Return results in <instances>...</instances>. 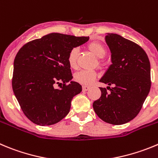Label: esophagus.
Returning <instances> with one entry per match:
<instances>
[{
	"mask_svg": "<svg viewBox=\"0 0 158 158\" xmlns=\"http://www.w3.org/2000/svg\"><path fill=\"white\" fill-rule=\"evenodd\" d=\"M89 89H90V87L88 86V85H84V86L82 87V90H83V92H86V91L89 90Z\"/></svg>",
	"mask_w": 158,
	"mask_h": 158,
	"instance_id": "1",
	"label": "esophagus"
}]
</instances>
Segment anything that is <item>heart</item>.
Listing matches in <instances>:
<instances>
[{
	"mask_svg": "<svg viewBox=\"0 0 158 158\" xmlns=\"http://www.w3.org/2000/svg\"><path fill=\"white\" fill-rule=\"evenodd\" d=\"M88 49L91 52L93 53L96 57L102 59L106 56V49L105 46L99 41H92L88 44ZM78 59V49L77 48L70 49L67 55V63L69 66L73 69L77 66ZM98 77L96 73L89 70H81L74 74V81L79 84L84 85H92Z\"/></svg>",
	"mask_w": 158,
	"mask_h": 158,
	"instance_id": "1",
	"label": "heart"
}]
</instances>
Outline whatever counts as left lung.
Instances as JSON below:
<instances>
[{
	"label": "left lung",
	"instance_id": "obj_1",
	"mask_svg": "<svg viewBox=\"0 0 158 158\" xmlns=\"http://www.w3.org/2000/svg\"><path fill=\"white\" fill-rule=\"evenodd\" d=\"M105 39L112 64L99 81L107 84L110 92L100 88L93 109L105 122L123 124L136 117L150 92V63L145 51L131 40L116 34H107Z\"/></svg>",
	"mask_w": 158,
	"mask_h": 158
}]
</instances>
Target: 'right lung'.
<instances>
[{
  "instance_id": "obj_1",
  "label": "right lung",
  "mask_w": 158,
  "mask_h": 158,
  "mask_svg": "<svg viewBox=\"0 0 158 158\" xmlns=\"http://www.w3.org/2000/svg\"><path fill=\"white\" fill-rule=\"evenodd\" d=\"M89 37L52 33L27 43L14 60L12 89L27 118L38 125H52L69 113L73 97L81 85L72 81L67 63L69 50ZM56 84H63L56 89Z\"/></svg>"
}]
</instances>
